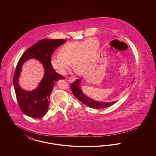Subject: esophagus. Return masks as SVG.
I'll return each instance as SVG.
<instances>
[{
  "mask_svg": "<svg viewBox=\"0 0 156 156\" xmlns=\"http://www.w3.org/2000/svg\"><path fill=\"white\" fill-rule=\"evenodd\" d=\"M75 81V80L74 78H68V81H69V82H73Z\"/></svg>",
  "mask_w": 156,
  "mask_h": 156,
  "instance_id": "34e87169",
  "label": "esophagus"
}]
</instances>
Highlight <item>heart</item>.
<instances>
[{"label": "heart", "mask_w": 156, "mask_h": 156, "mask_svg": "<svg viewBox=\"0 0 156 156\" xmlns=\"http://www.w3.org/2000/svg\"><path fill=\"white\" fill-rule=\"evenodd\" d=\"M98 48L99 41L94 37L81 42L67 43L59 50V54L51 57V64L57 73L64 75L73 62L75 69L83 74L89 70Z\"/></svg>", "instance_id": "b5f03b06"}]
</instances>
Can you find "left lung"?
<instances>
[{
	"mask_svg": "<svg viewBox=\"0 0 156 156\" xmlns=\"http://www.w3.org/2000/svg\"><path fill=\"white\" fill-rule=\"evenodd\" d=\"M81 79L76 80L74 82V83L71 84V91L74 94V95L80 101H81L82 104L85 105L86 106L90 108L96 109H99L105 108L108 106H110L116 102V101L111 102H99V101H95L92 98L87 97L86 95H85L83 93V92L82 91L81 89L80 82L81 81Z\"/></svg>",
	"mask_w": 156,
	"mask_h": 156,
	"instance_id": "obj_1",
	"label": "left lung"
}]
</instances>
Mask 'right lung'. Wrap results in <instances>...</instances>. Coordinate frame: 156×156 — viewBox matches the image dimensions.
<instances>
[{
	"label": "right lung",
	"mask_w": 156,
	"mask_h": 156,
	"mask_svg": "<svg viewBox=\"0 0 156 156\" xmlns=\"http://www.w3.org/2000/svg\"><path fill=\"white\" fill-rule=\"evenodd\" d=\"M66 42L63 39L41 40L29 48L19 60L14 74L13 85L19 106L26 115L38 119L43 117L47 113L50 97L55 82L65 79L54 71L50 59L56 48ZM29 59H37L43 64L45 75L36 89L27 91L20 87L18 78L22 64Z\"/></svg>",
	"instance_id": "1"
}]
</instances>
